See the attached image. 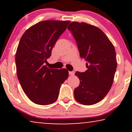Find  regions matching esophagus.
<instances>
[{
  "label": "esophagus",
  "mask_w": 132,
  "mask_h": 132,
  "mask_svg": "<svg viewBox=\"0 0 132 132\" xmlns=\"http://www.w3.org/2000/svg\"><path fill=\"white\" fill-rule=\"evenodd\" d=\"M69 75H71V76H73L74 75H75V72L74 71H69Z\"/></svg>",
  "instance_id": "1"
}]
</instances>
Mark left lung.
Here are the masks:
<instances>
[{"mask_svg":"<svg viewBox=\"0 0 132 132\" xmlns=\"http://www.w3.org/2000/svg\"><path fill=\"white\" fill-rule=\"evenodd\" d=\"M68 30L88 69L76 72L80 84L74 90L75 98L84 105L94 104L104 98L112 85L117 67L114 46L102 30L93 25L72 22Z\"/></svg>","mask_w":132,"mask_h":132,"instance_id":"1","label":"left lung"}]
</instances>
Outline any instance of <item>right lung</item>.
Returning <instances> with one entry per match:
<instances>
[{"mask_svg": "<svg viewBox=\"0 0 132 132\" xmlns=\"http://www.w3.org/2000/svg\"><path fill=\"white\" fill-rule=\"evenodd\" d=\"M70 21L46 20L26 30L15 54L17 78L32 102L48 105L57 100L61 86L68 78V71L48 68L47 59Z\"/></svg>", "mask_w": 132, "mask_h": 132, "instance_id": "1", "label": "right lung"}]
</instances>
